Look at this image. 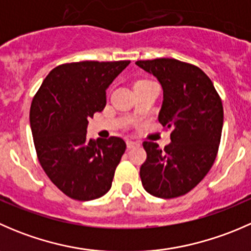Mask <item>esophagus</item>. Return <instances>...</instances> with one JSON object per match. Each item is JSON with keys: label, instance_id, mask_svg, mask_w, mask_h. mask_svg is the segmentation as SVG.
<instances>
[{"label": "esophagus", "instance_id": "obj_1", "mask_svg": "<svg viewBox=\"0 0 251 251\" xmlns=\"http://www.w3.org/2000/svg\"><path fill=\"white\" fill-rule=\"evenodd\" d=\"M126 146H127L128 149H132V148H135V147L140 146V143H138V142H136V141L128 140V141H126Z\"/></svg>", "mask_w": 251, "mask_h": 251}]
</instances>
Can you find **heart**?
Masks as SVG:
<instances>
[{
	"label": "heart",
	"mask_w": 251,
	"mask_h": 251,
	"mask_svg": "<svg viewBox=\"0 0 251 251\" xmlns=\"http://www.w3.org/2000/svg\"><path fill=\"white\" fill-rule=\"evenodd\" d=\"M141 81H142V80H141Z\"/></svg>",
	"instance_id": "1"
}]
</instances>
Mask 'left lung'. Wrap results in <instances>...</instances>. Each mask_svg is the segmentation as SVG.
Wrapping results in <instances>:
<instances>
[{
    "instance_id": "8db88e82",
    "label": "left lung",
    "mask_w": 251,
    "mask_h": 251,
    "mask_svg": "<svg viewBox=\"0 0 251 251\" xmlns=\"http://www.w3.org/2000/svg\"><path fill=\"white\" fill-rule=\"evenodd\" d=\"M164 91L159 123L173 128L171 143L160 149L143 142L147 159L140 169L144 189L158 198L184 196L206 176L221 141L224 107L209 76L198 67L173 58L138 60Z\"/></svg>"
}]
</instances>
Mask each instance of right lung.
Segmentation results:
<instances>
[{"mask_svg":"<svg viewBox=\"0 0 251 251\" xmlns=\"http://www.w3.org/2000/svg\"><path fill=\"white\" fill-rule=\"evenodd\" d=\"M130 60L67 63L42 82L30 108V126L42 169L69 198H100L125 153L120 137L88 140V118L104 109L105 90Z\"/></svg>","mask_w":251,"mask_h":251,"instance_id":"add662e5","label":"right lung"}]
</instances>
